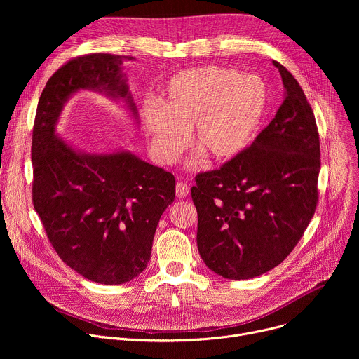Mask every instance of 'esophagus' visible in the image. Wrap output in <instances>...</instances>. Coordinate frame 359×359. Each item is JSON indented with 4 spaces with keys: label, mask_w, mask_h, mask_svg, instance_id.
<instances>
[{
    "label": "esophagus",
    "mask_w": 359,
    "mask_h": 359,
    "mask_svg": "<svg viewBox=\"0 0 359 359\" xmlns=\"http://www.w3.org/2000/svg\"><path fill=\"white\" fill-rule=\"evenodd\" d=\"M189 193H190V187H189L187 183L179 182V183L176 184V196H177V197L183 198V197L189 196Z\"/></svg>",
    "instance_id": "34e87169"
}]
</instances>
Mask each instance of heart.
Masks as SVG:
<instances>
[{"instance_id":"obj_1","label":"heart","mask_w":359,"mask_h":359,"mask_svg":"<svg viewBox=\"0 0 359 359\" xmlns=\"http://www.w3.org/2000/svg\"><path fill=\"white\" fill-rule=\"evenodd\" d=\"M269 107L266 83L255 75L233 68L203 67L173 75L163 102L143 111L146 133L156 158L175 163L187 144L210 162L237 158L257 135Z\"/></svg>"}]
</instances>
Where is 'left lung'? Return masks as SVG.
Segmentation results:
<instances>
[{
	"label": "left lung",
	"instance_id": "8db88e82",
	"mask_svg": "<svg viewBox=\"0 0 359 359\" xmlns=\"http://www.w3.org/2000/svg\"><path fill=\"white\" fill-rule=\"evenodd\" d=\"M273 64L285 88L274 119L237 158L198 173L191 187L200 257L229 280L257 277L283 263L318 203L316 116L297 79Z\"/></svg>",
	"mask_w": 359,
	"mask_h": 359
}]
</instances>
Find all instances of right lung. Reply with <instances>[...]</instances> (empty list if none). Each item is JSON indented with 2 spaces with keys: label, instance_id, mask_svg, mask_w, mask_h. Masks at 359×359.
I'll return each mask as SVG.
<instances>
[{
  "label": "right lung",
  "instance_id": "add662e5",
  "mask_svg": "<svg viewBox=\"0 0 359 359\" xmlns=\"http://www.w3.org/2000/svg\"><path fill=\"white\" fill-rule=\"evenodd\" d=\"M132 57L88 54L69 60L41 93L34 129L32 203L49 243L78 274L99 284H123L150 260L161 216L175 200V176L129 151L78 153L55 135L65 100L78 89L125 97L122 75Z\"/></svg>",
  "mask_w": 359,
  "mask_h": 359
}]
</instances>
